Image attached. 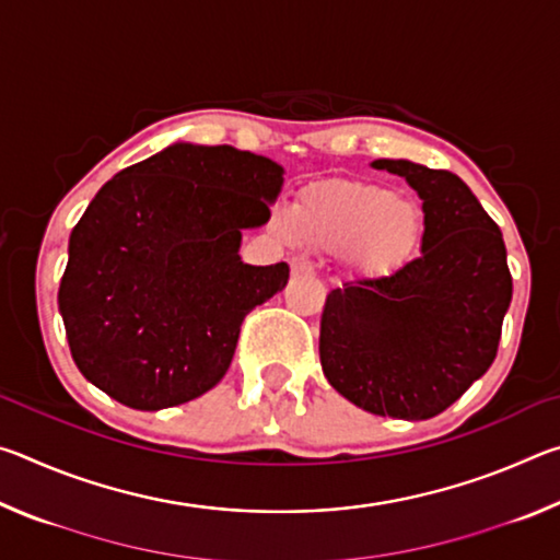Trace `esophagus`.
Listing matches in <instances>:
<instances>
[{
	"mask_svg": "<svg viewBox=\"0 0 560 560\" xmlns=\"http://www.w3.org/2000/svg\"><path fill=\"white\" fill-rule=\"evenodd\" d=\"M314 271V264H311L308 259H301V257H293L291 259V273L293 277H299V273H311Z\"/></svg>",
	"mask_w": 560,
	"mask_h": 560,
	"instance_id": "1",
	"label": "esophagus"
}]
</instances>
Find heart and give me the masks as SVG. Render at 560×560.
<instances>
[{"instance_id": "heart-1", "label": "heart", "mask_w": 560, "mask_h": 560, "mask_svg": "<svg viewBox=\"0 0 560 560\" xmlns=\"http://www.w3.org/2000/svg\"><path fill=\"white\" fill-rule=\"evenodd\" d=\"M277 230L316 249L348 244V264L377 277L412 257L422 240L424 214L410 197L360 179H330L308 187L296 212H277Z\"/></svg>"}]
</instances>
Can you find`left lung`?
Listing matches in <instances>:
<instances>
[{
  "label": "left lung",
  "instance_id": "1",
  "mask_svg": "<svg viewBox=\"0 0 560 560\" xmlns=\"http://www.w3.org/2000/svg\"><path fill=\"white\" fill-rule=\"evenodd\" d=\"M422 200L420 257L328 293L318 353L336 390L363 410L430 420L494 363L511 303L506 246L471 189L447 170L373 160Z\"/></svg>",
  "mask_w": 560,
  "mask_h": 560
}]
</instances>
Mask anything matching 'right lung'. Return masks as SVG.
Wrapping results in <instances>:
<instances>
[{"label":"right lung","mask_w":560,"mask_h":560,"mask_svg":"<svg viewBox=\"0 0 560 560\" xmlns=\"http://www.w3.org/2000/svg\"><path fill=\"white\" fill-rule=\"evenodd\" d=\"M283 167L232 145L173 143L108 179L73 226L59 311L86 381L165 410L222 381L244 316L289 281L252 267L242 232L269 222Z\"/></svg>","instance_id":"add662e5"}]
</instances>
